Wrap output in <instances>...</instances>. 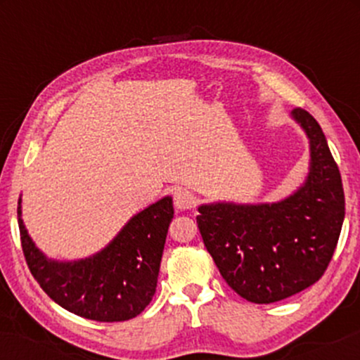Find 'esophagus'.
<instances>
[{
  "label": "esophagus",
  "instance_id": "esophagus-1",
  "mask_svg": "<svg viewBox=\"0 0 360 360\" xmlns=\"http://www.w3.org/2000/svg\"><path fill=\"white\" fill-rule=\"evenodd\" d=\"M194 194L188 189H179L174 194V205L177 210H191L194 206Z\"/></svg>",
  "mask_w": 360,
  "mask_h": 360
}]
</instances>
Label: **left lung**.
Segmentation results:
<instances>
[{
	"label": "left lung",
	"mask_w": 360,
	"mask_h": 360,
	"mask_svg": "<svg viewBox=\"0 0 360 360\" xmlns=\"http://www.w3.org/2000/svg\"><path fill=\"white\" fill-rule=\"evenodd\" d=\"M291 117L309 140V172L295 193L276 203L218 201L198 208V229L223 279L257 304L315 284L332 260L345 217L340 171L321 127L301 108Z\"/></svg>",
	"instance_id": "obj_1"
}]
</instances>
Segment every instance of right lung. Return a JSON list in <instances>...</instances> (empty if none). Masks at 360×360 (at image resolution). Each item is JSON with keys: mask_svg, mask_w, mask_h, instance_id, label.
Instances as JSON below:
<instances>
[{"mask_svg": "<svg viewBox=\"0 0 360 360\" xmlns=\"http://www.w3.org/2000/svg\"><path fill=\"white\" fill-rule=\"evenodd\" d=\"M172 218V198L164 196L131 217L105 249L86 259L56 260L28 235L18 200L20 238L32 276L57 304L94 321L130 320L150 303Z\"/></svg>", "mask_w": 360, "mask_h": 360, "instance_id": "1", "label": "right lung"}]
</instances>
